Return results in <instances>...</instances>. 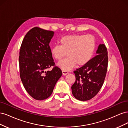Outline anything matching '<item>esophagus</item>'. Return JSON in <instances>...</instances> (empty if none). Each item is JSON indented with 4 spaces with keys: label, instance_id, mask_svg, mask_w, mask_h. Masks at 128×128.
Listing matches in <instances>:
<instances>
[{
    "label": "esophagus",
    "instance_id": "34e87169",
    "mask_svg": "<svg viewBox=\"0 0 128 128\" xmlns=\"http://www.w3.org/2000/svg\"><path fill=\"white\" fill-rule=\"evenodd\" d=\"M62 72V74H63V75H67V74H68V71H66V70H63Z\"/></svg>",
    "mask_w": 128,
    "mask_h": 128
}]
</instances>
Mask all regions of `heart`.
Here are the masks:
<instances>
[{
	"instance_id": "b5f03b06",
	"label": "heart",
	"mask_w": 128,
	"mask_h": 128,
	"mask_svg": "<svg viewBox=\"0 0 128 128\" xmlns=\"http://www.w3.org/2000/svg\"><path fill=\"white\" fill-rule=\"evenodd\" d=\"M60 45H56L51 49L52 56L60 61L67 56L66 59L58 63L62 70H69L76 64L80 66L88 63L94 53L96 46L95 38L91 34H74L62 37Z\"/></svg>"
}]
</instances>
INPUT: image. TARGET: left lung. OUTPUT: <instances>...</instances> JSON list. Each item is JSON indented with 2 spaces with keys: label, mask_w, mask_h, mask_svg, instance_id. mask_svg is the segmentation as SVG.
<instances>
[{
  "label": "left lung",
  "mask_w": 128,
  "mask_h": 128,
  "mask_svg": "<svg viewBox=\"0 0 128 128\" xmlns=\"http://www.w3.org/2000/svg\"><path fill=\"white\" fill-rule=\"evenodd\" d=\"M96 55L86 64L76 69V80L72 86L74 97L80 101L88 100L98 94L105 78L108 66V53L104 44H100Z\"/></svg>",
  "instance_id": "8db88e82"
}]
</instances>
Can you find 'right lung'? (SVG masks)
<instances>
[{"mask_svg":"<svg viewBox=\"0 0 128 128\" xmlns=\"http://www.w3.org/2000/svg\"><path fill=\"white\" fill-rule=\"evenodd\" d=\"M52 31L34 27L23 40L19 56L20 75L26 92L37 100L47 99L51 95L56 84L62 76L51 53L50 42ZM54 66L52 70L45 71Z\"/></svg>","mask_w":128,"mask_h":128,"instance_id":"add662e5","label":"right lung"}]
</instances>
